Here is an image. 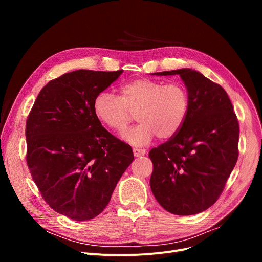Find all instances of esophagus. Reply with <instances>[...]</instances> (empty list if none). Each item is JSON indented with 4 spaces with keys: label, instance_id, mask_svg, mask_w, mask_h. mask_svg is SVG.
Here are the masks:
<instances>
[{
    "label": "esophagus",
    "instance_id": "34e87169",
    "mask_svg": "<svg viewBox=\"0 0 262 262\" xmlns=\"http://www.w3.org/2000/svg\"><path fill=\"white\" fill-rule=\"evenodd\" d=\"M133 153L135 157H140V156H144L146 154L145 149H140V148H134Z\"/></svg>",
    "mask_w": 262,
    "mask_h": 262
}]
</instances>
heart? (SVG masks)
I'll use <instances>...</instances> for the list:
<instances>
[{
  "label": "heart",
  "mask_w": 262,
  "mask_h": 262,
  "mask_svg": "<svg viewBox=\"0 0 262 262\" xmlns=\"http://www.w3.org/2000/svg\"><path fill=\"white\" fill-rule=\"evenodd\" d=\"M118 98L102 91L93 101V112L104 125L122 132L136 114L138 125L124 132L122 138L134 146H145L157 135L168 139L184 125L189 112V95L180 82L164 84L148 78H138L120 87Z\"/></svg>",
  "instance_id": "1"
}]
</instances>
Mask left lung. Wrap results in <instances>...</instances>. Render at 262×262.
Instances as JSON below:
<instances>
[{
  "label": "left lung",
  "instance_id": "8db88e82",
  "mask_svg": "<svg viewBox=\"0 0 262 262\" xmlns=\"http://www.w3.org/2000/svg\"><path fill=\"white\" fill-rule=\"evenodd\" d=\"M180 75L189 95L184 125L150 149L149 185L162 208L177 215L212 206L238 160L239 123L226 91L192 69L154 73Z\"/></svg>",
  "mask_w": 262,
  "mask_h": 262
}]
</instances>
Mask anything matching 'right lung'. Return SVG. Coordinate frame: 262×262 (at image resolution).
Wrapping results in <instances>:
<instances>
[{
  "label": "right lung",
  "mask_w": 262,
  "mask_h": 262,
  "mask_svg": "<svg viewBox=\"0 0 262 262\" xmlns=\"http://www.w3.org/2000/svg\"><path fill=\"white\" fill-rule=\"evenodd\" d=\"M114 72L76 70L41 89L26 121V162L41 195L75 221L99 215L134 160L132 147L107 132L93 101L118 79Z\"/></svg>",
  "instance_id": "right-lung-1"
}]
</instances>
